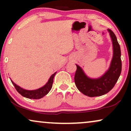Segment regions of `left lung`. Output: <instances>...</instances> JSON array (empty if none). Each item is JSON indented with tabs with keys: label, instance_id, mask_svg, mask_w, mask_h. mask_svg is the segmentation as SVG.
<instances>
[{
	"label": "left lung",
	"instance_id": "1",
	"mask_svg": "<svg viewBox=\"0 0 131 131\" xmlns=\"http://www.w3.org/2000/svg\"><path fill=\"white\" fill-rule=\"evenodd\" d=\"M113 44V58L108 70L99 78L88 77L82 69L78 64L74 76V82L82 94L88 97H97L106 94L115 86L121 73L122 63L121 60V49L115 34L108 29Z\"/></svg>",
	"mask_w": 131,
	"mask_h": 131
}]
</instances>
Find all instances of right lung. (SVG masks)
<instances>
[{
    "mask_svg": "<svg viewBox=\"0 0 131 131\" xmlns=\"http://www.w3.org/2000/svg\"><path fill=\"white\" fill-rule=\"evenodd\" d=\"M56 73L57 72H55V73H53V74L50 76V78H49L48 82H47L43 87L36 90H32V91L24 89H23L21 88V87L16 85V84L14 83L12 80L11 81L18 92L22 96L26 97V98L30 99H39L42 98V97H44L45 95H46L50 92L51 89L52 88L54 76H55Z\"/></svg>",
    "mask_w": 131,
    "mask_h": 131,
    "instance_id": "1",
    "label": "right lung"
}]
</instances>
